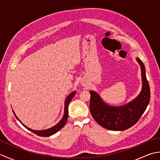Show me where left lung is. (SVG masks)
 <instances>
[{
    "mask_svg": "<svg viewBox=\"0 0 160 160\" xmlns=\"http://www.w3.org/2000/svg\"><path fill=\"white\" fill-rule=\"evenodd\" d=\"M137 61L141 67L142 89L140 95L130 103L118 107L108 106L96 92L90 91L91 113L101 127L111 131L127 130L137 123L147 109L151 97L150 87L144 63L140 58H137Z\"/></svg>",
    "mask_w": 160,
    "mask_h": 160,
    "instance_id": "obj_1",
    "label": "left lung"
}]
</instances>
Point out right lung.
I'll use <instances>...</instances> for the list:
<instances>
[{
    "label": "right lung",
    "instance_id": "1",
    "mask_svg": "<svg viewBox=\"0 0 160 160\" xmlns=\"http://www.w3.org/2000/svg\"><path fill=\"white\" fill-rule=\"evenodd\" d=\"M75 94H76V91H74V92L71 93L67 98V99L65 100V104H64V116L62 118V120H61L56 126H54L53 127L51 128H49V129H47V130H44V131H35V130H32V129L25 127V126L22 123V122L20 121L19 119L16 117V115H15L14 112H13V113H14V115L16 116V118L18 119V120L20 122V123H21L26 128H28V130L33 132V133L36 134L37 135H39V136H41V137H48V136H50V135H52L53 134L56 133L58 131H60V129L62 128L64 125H65L66 122L67 121V118H68V105H69L70 101L71 100V99H72V98H73V96H75Z\"/></svg>",
    "mask_w": 160,
    "mask_h": 160
}]
</instances>
